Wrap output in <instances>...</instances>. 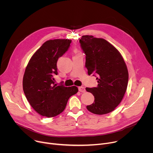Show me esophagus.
Instances as JSON below:
<instances>
[{
  "mask_svg": "<svg viewBox=\"0 0 153 153\" xmlns=\"http://www.w3.org/2000/svg\"><path fill=\"white\" fill-rule=\"evenodd\" d=\"M78 90H79V91L81 92H85V91H86L85 88L84 87H83V86H79V87H78Z\"/></svg>",
  "mask_w": 153,
  "mask_h": 153,
  "instance_id": "34e87169",
  "label": "esophagus"
}]
</instances>
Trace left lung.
I'll return each mask as SVG.
<instances>
[{"label": "left lung", "mask_w": 153, "mask_h": 153, "mask_svg": "<svg viewBox=\"0 0 153 153\" xmlns=\"http://www.w3.org/2000/svg\"><path fill=\"white\" fill-rule=\"evenodd\" d=\"M86 54L85 67L89 75H96L97 86L86 88L94 102L86 107L91 113L105 114L113 111L123 99L128 74L121 53L106 40L83 36L79 40Z\"/></svg>", "instance_id": "left-lung-1"}]
</instances>
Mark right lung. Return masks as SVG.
Masks as SVG:
<instances>
[{
  "mask_svg": "<svg viewBox=\"0 0 153 153\" xmlns=\"http://www.w3.org/2000/svg\"><path fill=\"white\" fill-rule=\"evenodd\" d=\"M72 40L54 39L45 42L33 54L26 68L22 87L31 107L42 116L51 117L61 113L77 87L55 84L57 62L69 48Z\"/></svg>",
  "mask_w": 153,
  "mask_h": 153,
  "instance_id": "add662e5",
  "label": "right lung"
}]
</instances>
